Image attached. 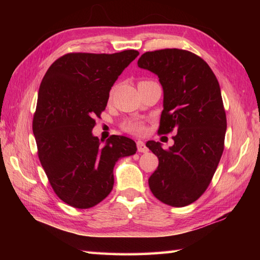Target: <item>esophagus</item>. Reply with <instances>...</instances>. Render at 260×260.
<instances>
[{
  "instance_id": "obj_1",
  "label": "esophagus",
  "mask_w": 260,
  "mask_h": 260,
  "mask_svg": "<svg viewBox=\"0 0 260 260\" xmlns=\"http://www.w3.org/2000/svg\"><path fill=\"white\" fill-rule=\"evenodd\" d=\"M136 147H138L139 152H147L148 151V148L146 147V144H144L143 141H138V142H136Z\"/></svg>"
}]
</instances>
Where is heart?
I'll return each mask as SVG.
<instances>
[{"instance_id": "obj_1", "label": "heart", "mask_w": 260, "mask_h": 260, "mask_svg": "<svg viewBox=\"0 0 260 260\" xmlns=\"http://www.w3.org/2000/svg\"><path fill=\"white\" fill-rule=\"evenodd\" d=\"M122 129L128 132V133L135 134V135H141L143 134L144 132V125L142 121L140 120H134V119H129L126 120L121 124Z\"/></svg>"}]
</instances>
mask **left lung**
<instances>
[{
	"mask_svg": "<svg viewBox=\"0 0 260 260\" xmlns=\"http://www.w3.org/2000/svg\"><path fill=\"white\" fill-rule=\"evenodd\" d=\"M138 65L157 74L164 90L158 133H175L167 150L155 141L146 144L159 160L149 187L162 203L189 205L209 187L225 147L227 120L219 82L204 59L177 48L144 52Z\"/></svg>",
	"mask_w": 260,
	"mask_h": 260,
	"instance_id": "obj_1",
	"label": "left lung"
}]
</instances>
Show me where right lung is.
I'll list each match as a JSON object with an SVG mask.
<instances>
[{"label":"right lung","instance_id":"1","mask_svg":"<svg viewBox=\"0 0 260 260\" xmlns=\"http://www.w3.org/2000/svg\"><path fill=\"white\" fill-rule=\"evenodd\" d=\"M139 55L70 52L48 69L33 117L38 156L52 189L76 209L93 208L113 188V167L134 155L133 140L112 135L104 147L91 129L121 72Z\"/></svg>","mask_w":260,"mask_h":260}]
</instances>
